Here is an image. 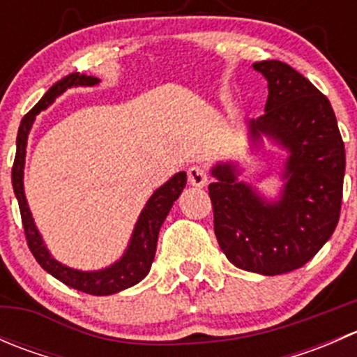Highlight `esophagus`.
Instances as JSON below:
<instances>
[{
    "label": "esophagus",
    "mask_w": 357,
    "mask_h": 357,
    "mask_svg": "<svg viewBox=\"0 0 357 357\" xmlns=\"http://www.w3.org/2000/svg\"><path fill=\"white\" fill-rule=\"evenodd\" d=\"M188 181L190 185L199 186V188H204L208 183V174L204 167L200 165H193V167L188 169Z\"/></svg>",
    "instance_id": "esophagus-1"
}]
</instances>
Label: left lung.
<instances>
[{
    "instance_id": "left-lung-1",
    "label": "left lung",
    "mask_w": 357,
    "mask_h": 357,
    "mask_svg": "<svg viewBox=\"0 0 357 357\" xmlns=\"http://www.w3.org/2000/svg\"><path fill=\"white\" fill-rule=\"evenodd\" d=\"M268 79V102L250 132L271 136L290 152L285 192L264 204L233 165L214 167L208 185L219 247L236 268L276 276L302 268L337 228L344 190L345 150L328 98L280 60L254 63Z\"/></svg>"
}]
</instances>
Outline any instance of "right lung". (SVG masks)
I'll use <instances>...</instances> for the list:
<instances>
[{"label":"right lung","mask_w":357,"mask_h":357,"mask_svg":"<svg viewBox=\"0 0 357 357\" xmlns=\"http://www.w3.org/2000/svg\"><path fill=\"white\" fill-rule=\"evenodd\" d=\"M98 82V77L95 75L79 74V72H72L60 79L59 82L52 86L46 91V95L36 103L32 110H29L24 115L22 122H20L19 135H17V153L15 160H13L12 167V183L13 192H15L17 200H19L20 218H22V226L25 233V240H27L29 250L32 252L36 261L39 262L45 271L55 276L66 285L72 287L75 290H81L89 295H110L117 294V291L129 289V287L136 285L142 282L146 275H149L150 268H152L153 257H155L157 238L160 226L164 219L167 218L169 211H171L172 204L178 199L179 193L186 186V172H178L172 176L162 188H158L149 200L146 207L143 208L142 215H139L138 222H136L135 233H132L131 243H129L128 252L121 261L115 262L110 268L103 269V271L95 273H82L75 271V269L66 268L60 262H56L52 255L48 254L46 247L43 245V240L39 236L38 229H36L32 215L29 212L27 200L24 195V158H25V146H27V135L31 131V126L34 122V117L46 107L52 105L59 95H62L67 88L70 86H93Z\"/></svg>","instance_id":"1"}]
</instances>
